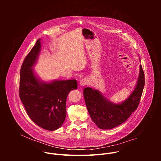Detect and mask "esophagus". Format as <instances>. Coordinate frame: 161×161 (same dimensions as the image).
<instances>
[{"instance_id":"obj_1","label":"esophagus","mask_w":161,"mask_h":161,"mask_svg":"<svg viewBox=\"0 0 161 161\" xmlns=\"http://www.w3.org/2000/svg\"><path fill=\"white\" fill-rule=\"evenodd\" d=\"M88 83V81L86 78H83L80 81V86H84L86 85Z\"/></svg>"}]
</instances>
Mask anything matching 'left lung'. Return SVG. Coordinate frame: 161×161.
Returning <instances> with one entry per match:
<instances>
[{
    "instance_id": "obj_1",
    "label": "left lung",
    "mask_w": 161,
    "mask_h": 161,
    "mask_svg": "<svg viewBox=\"0 0 161 161\" xmlns=\"http://www.w3.org/2000/svg\"><path fill=\"white\" fill-rule=\"evenodd\" d=\"M140 61V58H139ZM145 85V75L140 65L139 76L128 97L119 103L107 99L96 88L83 90L85 104L91 119L101 129H111L124 123L138 106Z\"/></svg>"
}]
</instances>
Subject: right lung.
<instances>
[{
  "label": "right lung",
  "mask_w": 161,
  "mask_h": 161,
  "mask_svg": "<svg viewBox=\"0 0 161 161\" xmlns=\"http://www.w3.org/2000/svg\"><path fill=\"white\" fill-rule=\"evenodd\" d=\"M39 39L25 57L20 69L19 98L31 120L48 130L60 128L66 117V99L70 91L77 89L76 80L45 81L34 70L41 50Z\"/></svg>",
  "instance_id": "1"
}]
</instances>
